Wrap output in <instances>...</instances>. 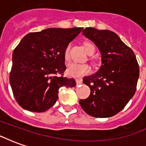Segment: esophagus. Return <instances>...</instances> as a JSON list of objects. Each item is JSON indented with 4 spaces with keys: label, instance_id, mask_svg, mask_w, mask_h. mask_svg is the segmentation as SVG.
Returning <instances> with one entry per match:
<instances>
[{
    "label": "esophagus",
    "instance_id": "1",
    "mask_svg": "<svg viewBox=\"0 0 146 146\" xmlns=\"http://www.w3.org/2000/svg\"><path fill=\"white\" fill-rule=\"evenodd\" d=\"M76 82L77 85H80V84H82L83 80L80 79V78H77V79H76Z\"/></svg>",
    "mask_w": 146,
    "mask_h": 146
}]
</instances>
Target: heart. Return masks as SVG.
<instances>
[{
	"instance_id": "obj_1",
	"label": "heart",
	"mask_w": 146,
	"mask_h": 146,
	"mask_svg": "<svg viewBox=\"0 0 146 146\" xmlns=\"http://www.w3.org/2000/svg\"><path fill=\"white\" fill-rule=\"evenodd\" d=\"M84 48L88 54H92L95 52V46L92 43L86 42L84 44ZM70 45H68L64 51V58L66 61H69L70 58ZM90 72V67L88 64L70 63L67 66L66 74L71 77H80L88 74Z\"/></svg>"
}]
</instances>
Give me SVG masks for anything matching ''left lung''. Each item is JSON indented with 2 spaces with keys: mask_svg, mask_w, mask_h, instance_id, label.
Masks as SVG:
<instances>
[{
  "mask_svg": "<svg viewBox=\"0 0 146 146\" xmlns=\"http://www.w3.org/2000/svg\"><path fill=\"white\" fill-rule=\"evenodd\" d=\"M82 33L99 49L102 66L97 73L83 78L91 94L79 103L90 116H113L125 107L135 95L139 77L135 54L112 31L87 27Z\"/></svg>",
  "mask_w": 146,
  "mask_h": 146,
  "instance_id": "obj_1",
  "label": "left lung"
}]
</instances>
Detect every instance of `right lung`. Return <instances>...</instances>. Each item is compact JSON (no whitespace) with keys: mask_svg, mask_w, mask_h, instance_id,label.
<instances>
[{"mask_svg":"<svg viewBox=\"0 0 146 146\" xmlns=\"http://www.w3.org/2000/svg\"><path fill=\"white\" fill-rule=\"evenodd\" d=\"M82 30L50 28L28 33L21 40L13 51L9 78L21 107L35 113L44 112L55 104L61 87L76 86L73 78L63 76L66 69L64 51Z\"/></svg>","mask_w":146,"mask_h":146,"instance_id":"1","label":"right lung"}]
</instances>
